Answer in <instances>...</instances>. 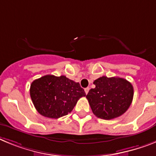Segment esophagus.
I'll list each match as a JSON object with an SVG mask.
<instances>
[{
  "label": "esophagus",
  "mask_w": 156,
  "mask_h": 156,
  "mask_svg": "<svg viewBox=\"0 0 156 156\" xmlns=\"http://www.w3.org/2000/svg\"><path fill=\"white\" fill-rule=\"evenodd\" d=\"M89 87H87V88H86V89H85V92H86V94L89 93Z\"/></svg>",
  "instance_id": "34e87169"
}]
</instances>
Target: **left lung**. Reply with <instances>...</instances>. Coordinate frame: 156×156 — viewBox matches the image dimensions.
<instances>
[{
    "mask_svg": "<svg viewBox=\"0 0 156 156\" xmlns=\"http://www.w3.org/2000/svg\"><path fill=\"white\" fill-rule=\"evenodd\" d=\"M86 98L93 114L100 119L110 120L121 116L130 106L133 97L132 84L119 77L102 76L93 82Z\"/></svg>",
    "mask_w": 156,
    "mask_h": 156,
    "instance_id": "1",
    "label": "left lung"
}]
</instances>
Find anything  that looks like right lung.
I'll return each instance as SVG.
<instances>
[{
  "label": "right lung",
  "instance_id": "right-lung-1",
  "mask_svg": "<svg viewBox=\"0 0 156 156\" xmlns=\"http://www.w3.org/2000/svg\"><path fill=\"white\" fill-rule=\"evenodd\" d=\"M31 100L41 115L59 119L72 112L73 108L86 93L78 82L64 75H44L34 80L30 89Z\"/></svg>",
  "mask_w": 156,
  "mask_h": 156
}]
</instances>
